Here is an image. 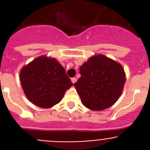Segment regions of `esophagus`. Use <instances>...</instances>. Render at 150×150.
Instances as JSON below:
<instances>
[{"label":"esophagus","mask_w":150,"mask_h":150,"mask_svg":"<svg viewBox=\"0 0 150 150\" xmlns=\"http://www.w3.org/2000/svg\"><path fill=\"white\" fill-rule=\"evenodd\" d=\"M76 80H77V79H76V77H73V78H71V81H72V83H76Z\"/></svg>","instance_id":"esophagus-1"}]
</instances>
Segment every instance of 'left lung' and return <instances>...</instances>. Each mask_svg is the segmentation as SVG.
<instances>
[{
    "mask_svg": "<svg viewBox=\"0 0 150 150\" xmlns=\"http://www.w3.org/2000/svg\"><path fill=\"white\" fill-rule=\"evenodd\" d=\"M81 76L74 83L82 103L91 110L111 107L118 100L125 83L120 64L103 55L90 58L79 68Z\"/></svg>",
    "mask_w": 150,
    "mask_h": 150,
    "instance_id": "1",
    "label": "left lung"
}]
</instances>
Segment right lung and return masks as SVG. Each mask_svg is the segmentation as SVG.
Here are the masks:
<instances>
[{
	"label": "right lung",
	"mask_w": 150,
	"mask_h": 150,
	"mask_svg": "<svg viewBox=\"0 0 150 150\" xmlns=\"http://www.w3.org/2000/svg\"><path fill=\"white\" fill-rule=\"evenodd\" d=\"M22 89L28 100L41 108H50L62 100L73 86L66 71L56 59L40 56L20 72Z\"/></svg>",
	"instance_id": "right-lung-1"
}]
</instances>
